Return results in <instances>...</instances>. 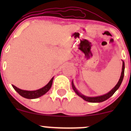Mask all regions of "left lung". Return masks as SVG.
Instances as JSON below:
<instances>
[{"label":"left lung","mask_w":131,"mask_h":131,"mask_svg":"<svg viewBox=\"0 0 131 131\" xmlns=\"http://www.w3.org/2000/svg\"><path fill=\"white\" fill-rule=\"evenodd\" d=\"M124 62L123 61V68H122V72H121V77H120L119 80L118 84L116 85V86L111 91H110L108 94L103 95L102 96H99V97H85V96L81 94L80 93L78 92V91L76 90V89L75 88L74 84H73V82H72V87H73V90L75 91V92L77 94L79 97H81V98H82L84 100H85V101L89 102H91V103H99V102H102L105 100H107L108 99H109L110 97H112L113 95L114 94V93L118 89V88H119L120 85H121V82H122L123 78H124Z\"/></svg>","instance_id":"obj_1"}]
</instances>
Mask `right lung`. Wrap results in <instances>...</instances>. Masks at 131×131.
I'll list each match as a JSON object with an SVG mask.
<instances>
[{
  "label": "right lung",
  "mask_w": 131,
  "mask_h": 131,
  "mask_svg": "<svg viewBox=\"0 0 131 131\" xmlns=\"http://www.w3.org/2000/svg\"><path fill=\"white\" fill-rule=\"evenodd\" d=\"M53 78H52L51 79V80L49 81V83L47 84L46 86H44L43 88L40 89L36 90V91H24V90H21L20 89L16 88V86L12 85L13 88H14V89L17 92L18 94L20 95L22 97H25L26 99H37L38 97H40V96L44 95L47 92H48L50 89L51 86L52 85V82H53Z\"/></svg>",
  "instance_id": "right-lung-1"
}]
</instances>
